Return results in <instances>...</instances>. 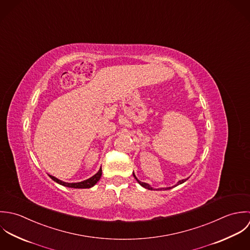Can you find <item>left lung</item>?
I'll list each match as a JSON object with an SVG mask.
<instances>
[{
    "label": "left lung",
    "mask_w": 250,
    "mask_h": 250,
    "mask_svg": "<svg viewBox=\"0 0 250 250\" xmlns=\"http://www.w3.org/2000/svg\"><path fill=\"white\" fill-rule=\"evenodd\" d=\"M133 177L136 179V181L138 182V184L141 186V187H143V188H147V189H150V190H153V189H156V190H168V189H171V188H175V187H177V186H179V185H182V184H184L188 178H187V179H183V180H180L175 186H173V187H169V188H151L149 184H146V183H143V182H141V181H139L137 178H136V176H135V174H134V172H133Z\"/></svg>",
    "instance_id": "1"
}]
</instances>
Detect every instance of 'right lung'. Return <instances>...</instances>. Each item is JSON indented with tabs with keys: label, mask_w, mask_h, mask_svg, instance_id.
Returning <instances> with one entry per match:
<instances>
[{
	"label": "right lung",
	"mask_w": 250,
	"mask_h": 250,
	"mask_svg": "<svg viewBox=\"0 0 250 250\" xmlns=\"http://www.w3.org/2000/svg\"><path fill=\"white\" fill-rule=\"evenodd\" d=\"M101 174H102V170H101V167L99 170V172L97 174H95L93 177L83 181V182H79V183H65V182H62L59 179H57L56 177L54 176H51L48 175L50 177L51 179L58 183L59 185H62L63 187H66V188H93L99 181H100V178H101Z\"/></svg>",
	"instance_id": "obj_1"
}]
</instances>
